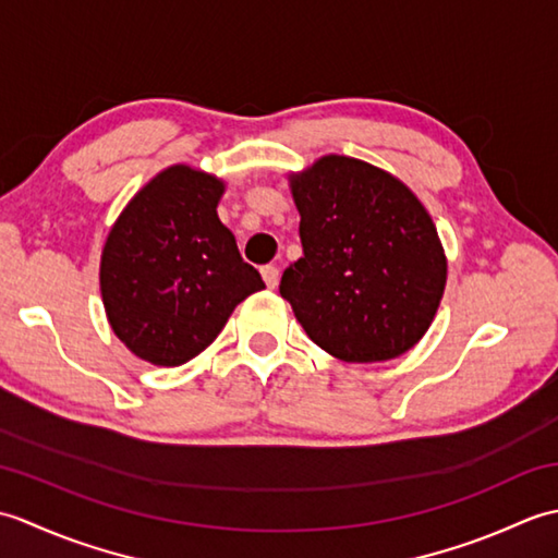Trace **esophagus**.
Instances as JSON below:
<instances>
[{
	"label": "esophagus",
	"mask_w": 558,
	"mask_h": 558,
	"mask_svg": "<svg viewBox=\"0 0 558 558\" xmlns=\"http://www.w3.org/2000/svg\"><path fill=\"white\" fill-rule=\"evenodd\" d=\"M260 278H264L266 286L272 290V288L278 286V280H280V270L276 266H264V268H260Z\"/></svg>",
	"instance_id": "esophagus-1"
}]
</instances>
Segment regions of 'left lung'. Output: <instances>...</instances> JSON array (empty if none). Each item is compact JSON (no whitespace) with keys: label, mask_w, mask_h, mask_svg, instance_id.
I'll return each mask as SVG.
<instances>
[{"label":"left lung","mask_w":558,"mask_h":558,"mask_svg":"<svg viewBox=\"0 0 558 558\" xmlns=\"http://www.w3.org/2000/svg\"><path fill=\"white\" fill-rule=\"evenodd\" d=\"M304 256L280 294L318 348L386 362L417 345L446 288V254L410 189L374 165L324 156L290 174Z\"/></svg>","instance_id":"8db88e82"}]
</instances>
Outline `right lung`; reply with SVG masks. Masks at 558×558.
I'll return each instance as SVG.
<instances>
[{
    "label": "right lung",
    "mask_w": 558,
    "mask_h": 558,
    "mask_svg": "<svg viewBox=\"0 0 558 558\" xmlns=\"http://www.w3.org/2000/svg\"><path fill=\"white\" fill-rule=\"evenodd\" d=\"M218 177L172 165L141 189L102 246L100 294L124 345L156 366L204 352L234 306L264 290L218 218Z\"/></svg>",
    "instance_id": "right-lung-1"
}]
</instances>
